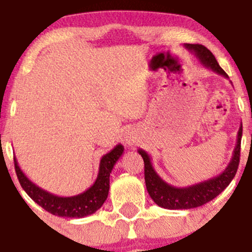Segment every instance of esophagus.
<instances>
[{
	"mask_svg": "<svg viewBox=\"0 0 252 252\" xmlns=\"http://www.w3.org/2000/svg\"><path fill=\"white\" fill-rule=\"evenodd\" d=\"M128 144H130V141H128Z\"/></svg>",
	"mask_w": 252,
	"mask_h": 252,
	"instance_id": "obj_1",
	"label": "esophagus"
}]
</instances>
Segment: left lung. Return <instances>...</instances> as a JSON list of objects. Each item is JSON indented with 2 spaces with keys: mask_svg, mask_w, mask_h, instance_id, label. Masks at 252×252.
Instances as JSON below:
<instances>
[{
  "mask_svg": "<svg viewBox=\"0 0 252 252\" xmlns=\"http://www.w3.org/2000/svg\"><path fill=\"white\" fill-rule=\"evenodd\" d=\"M187 49L194 53L195 57L199 59L203 66L210 68L214 72L228 78V75L224 72L219 65L213 53L202 44H185ZM243 126L240 124V128L237 135V144L233 151L232 159L227 168L222 171L219 176L213 177L210 180L200 182V184L192 185L189 187H174L171 185L166 184L160 176L156 173L153 169L152 161L146 151L140 148L137 152L141 155L145 163V182H146V189L150 197L158 206L164 209H170V210H180V209H193L197 206H202L214 198H216L234 179L237 174V169L239 166L240 158V142H242Z\"/></svg>",
  "mask_w": 252,
  "mask_h": 252,
  "instance_id": "obj_1",
  "label": "left lung"
}]
</instances>
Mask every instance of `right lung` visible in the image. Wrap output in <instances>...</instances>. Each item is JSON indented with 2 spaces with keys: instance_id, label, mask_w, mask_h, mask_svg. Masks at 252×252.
Masks as SVG:
<instances>
[{
  "instance_id": "obj_1",
  "label": "right lung",
  "mask_w": 252,
  "mask_h": 252,
  "mask_svg": "<svg viewBox=\"0 0 252 252\" xmlns=\"http://www.w3.org/2000/svg\"><path fill=\"white\" fill-rule=\"evenodd\" d=\"M123 151L124 147L122 145H117L112 151L106 153L100 160L99 174L93 186L81 194L72 197H59L37 186L21 171L17 159L14 158L15 173L23 189L44 210L55 216L81 219L94 214L105 203L110 189V174L119 157L123 155Z\"/></svg>"
}]
</instances>
